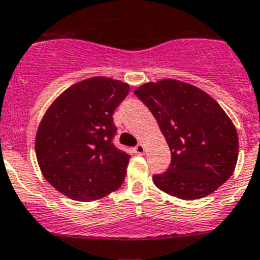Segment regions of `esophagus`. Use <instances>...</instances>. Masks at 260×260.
<instances>
[{
    "instance_id": "1",
    "label": "esophagus",
    "mask_w": 260,
    "mask_h": 260,
    "mask_svg": "<svg viewBox=\"0 0 260 260\" xmlns=\"http://www.w3.org/2000/svg\"><path fill=\"white\" fill-rule=\"evenodd\" d=\"M133 152L136 153V154H144V152H145V148H144L143 144H139V145H136L135 148H133Z\"/></svg>"
}]
</instances>
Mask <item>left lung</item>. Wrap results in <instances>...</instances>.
I'll return each instance as SVG.
<instances>
[{"label":"left lung","mask_w":260,"mask_h":260,"mask_svg":"<svg viewBox=\"0 0 260 260\" xmlns=\"http://www.w3.org/2000/svg\"><path fill=\"white\" fill-rule=\"evenodd\" d=\"M135 95L150 110L171 150L165 173L153 175L159 189L183 200L209 195L233 174L238 135L207 92L175 80L148 82Z\"/></svg>","instance_id":"left-lung-1"}]
</instances>
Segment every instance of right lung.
Listing matches in <instances>:
<instances>
[{
    "instance_id": "1",
    "label": "right lung",
    "mask_w": 260,
    "mask_h": 260,
    "mask_svg": "<svg viewBox=\"0 0 260 260\" xmlns=\"http://www.w3.org/2000/svg\"><path fill=\"white\" fill-rule=\"evenodd\" d=\"M128 91L121 81L92 77L65 90L47 110L36 133V158L62 195L92 202L123 184L131 155L112 143V115Z\"/></svg>"
}]
</instances>
